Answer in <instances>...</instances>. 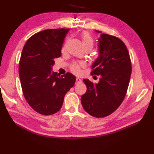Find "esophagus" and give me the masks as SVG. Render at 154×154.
<instances>
[{
	"instance_id": "34e87169",
	"label": "esophagus",
	"mask_w": 154,
	"mask_h": 154,
	"mask_svg": "<svg viewBox=\"0 0 154 154\" xmlns=\"http://www.w3.org/2000/svg\"><path fill=\"white\" fill-rule=\"evenodd\" d=\"M81 81H82V80H81L80 78H79V77L76 78V83H79L81 82Z\"/></svg>"
}]
</instances>
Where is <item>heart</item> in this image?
Masks as SVG:
<instances>
[{
  "label": "heart",
  "instance_id": "b5f03b06",
  "mask_svg": "<svg viewBox=\"0 0 154 154\" xmlns=\"http://www.w3.org/2000/svg\"><path fill=\"white\" fill-rule=\"evenodd\" d=\"M81 40H82V43L84 47L89 45L93 48V39L91 36V34L87 32H83L81 35ZM83 66V63H77L75 62L70 65V69L75 74H78L80 73V68L81 67Z\"/></svg>",
  "mask_w": 154,
  "mask_h": 154
}]
</instances>
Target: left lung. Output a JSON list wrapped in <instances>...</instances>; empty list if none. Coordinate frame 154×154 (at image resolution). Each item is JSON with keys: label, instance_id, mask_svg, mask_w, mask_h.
<instances>
[{"label": "left lung", "instance_id": "1", "mask_svg": "<svg viewBox=\"0 0 154 154\" xmlns=\"http://www.w3.org/2000/svg\"><path fill=\"white\" fill-rule=\"evenodd\" d=\"M98 40L99 55L92 65L91 75H100V79L97 84L87 79L83 80L87 92L81 101L88 114L104 118L114 112L125 98L132 65L128 49L120 39L102 34Z\"/></svg>", "mask_w": 154, "mask_h": 154}]
</instances>
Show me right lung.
Wrapping results in <instances>:
<instances>
[{
    "mask_svg": "<svg viewBox=\"0 0 154 154\" xmlns=\"http://www.w3.org/2000/svg\"><path fill=\"white\" fill-rule=\"evenodd\" d=\"M69 28L48 29L28 39L19 62V76L26 100L35 112L51 115L61 109L64 97L75 83L70 73L52 72Z\"/></svg>",
    "mask_w": 154,
    "mask_h": 154,
    "instance_id": "add662e5",
    "label": "right lung"
}]
</instances>
